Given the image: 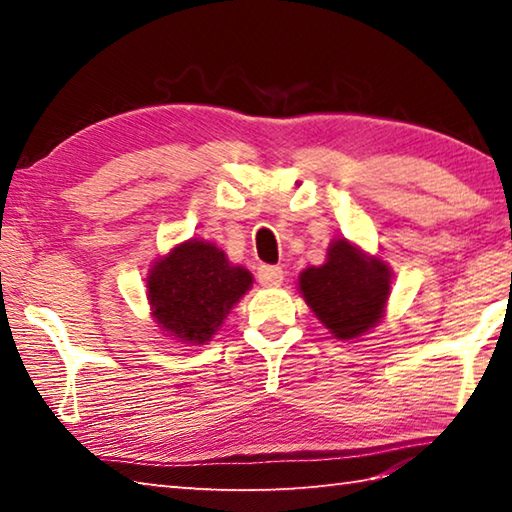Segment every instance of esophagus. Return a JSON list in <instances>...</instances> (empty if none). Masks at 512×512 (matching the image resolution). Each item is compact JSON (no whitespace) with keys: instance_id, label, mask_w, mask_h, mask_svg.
Wrapping results in <instances>:
<instances>
[{"instance_id":"obj_1","label":"esophagus","mask_w":512,"mask_h":512,"mask_svg":"<svg viewBox=\"0 0 512 512\" xmlns=\"http://www.w3.org/2000/svg\"><path fill=\"white\" fill-rule=\"evenodd\" d=\"M257 280L262 287H280L284 280V271L280 266H266L262 264L257 268Z\"/></svg>"}]
</instances>
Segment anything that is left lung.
Segmentation results:
<instances>
[{
	"mask_svg": "<svg viewBox=\"0 0 512 512\" xmlns=\"http://www.w3.org/2000/svg\"><path fill=\"white\" fill-rule=\"evenodd\" d=\"M302 298L336 339H359L384 316L391 296V268L348 239H334L327 259L298 277Z\"/></svg>",
	"mask_w": 512,
	"mask_h": 512,
	"instance_id": "1",
	"label": "left lung"
}]
</instances>
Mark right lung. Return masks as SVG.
<instances>
[{
  "mask_svg": "<svg viewBox=\"0 0 512 512\" xmlns=\"http://www.w3.org/2000/svg\"><path fill=\"white\" fill-rule=\"evenodd\" d=\"M253 287L248 268L235 266L210 241L189 239L155 259L146 275V298L155 323L180 343L205 345L223 318Z\"/></svg>",
  "mask_w": 512,
  "mask_h": 512,
  "instance_id": "1",
  "label": "right lung"
}]
</instances>
